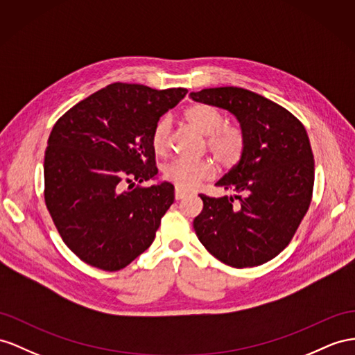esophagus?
<instances>
[{
    "label": "esophagus",
    "mask_w": 355,
    "mask_h": 355,
    "mask_svg": "<svg viewBox=\"0 0 355 355\" xmlns=\"http://www.w3.org/2000/svg\"><path fill=\"white\" fill-rule=\"evenodd\" d=\"M189 195V192H186V190H183V189H175V199L177 201H180V199H183V198H186Z\"/></svg>",
    "instance_id": "obj_1"
}]
</instances>
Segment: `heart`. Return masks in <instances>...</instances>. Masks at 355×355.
<instances>
[{
  "label": "heart",
  "instance_id": "obj_1",
  "mask_svg": "<svg viewBox=\"0 0 355 355\" xmlns=\"http://www.w3.org/2000/svg\"><path fill=\"white\" fill-rule=\"evenodd\" d=\"M186 121L195 130L207 136V147L213 153L216 160L225 166L237 163L244 151V135L240 127L225 124V115L213 105L195 103L184 111ZM171 121L169 118L154 125L151 135V147L156 154H165L169 148ZM214 174L211 160L177 159L165 168V178L178 189L192 190L201 181Z\"/></svg>",
  "mask_w": 355,
  "mask_h": 355
}]
</instances>
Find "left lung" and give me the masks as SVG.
I'll return each instance as SVG.
<instances>
[{"instance_id":"obj_1","label":"left lung","mask_w":355,"mask_h":355,"mask_svg":"<svg viewBox=\"0 0 355 355\" xmlns=\"http://www.w3.org/2000/svg\"><path fill=\"white\" fill-rule=\"evenodd\" d=\"M190 97L226 109L244 135L239 163L216 183L237 193L201 195L195 232L226 266L264 264L288 246L311 205L315 163L304 125L285 107L244 88H205Z\"/></svg>"}]
</instances>
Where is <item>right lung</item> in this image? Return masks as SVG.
I'll use <instances>...</instances> for the list:
<instances>
[{
    "label": "right lung",
    "instance_id": "1",
    "mask_svg": "<svg viewBox=\"0 0 355 355\" xmlns=\"http://www.w3.org/2000/svg\"><path fill=\"white\" fill-rule=\"evenodd\" d=\"M186 94V88L115 83L53 125L44 151V202L62 241L87 264L116 271L151 246L174 202V186H133L156 180L153 129Z\"/></svg>",
    "mask_w": 355,
    "mask_h": 355
}]
</instances>
